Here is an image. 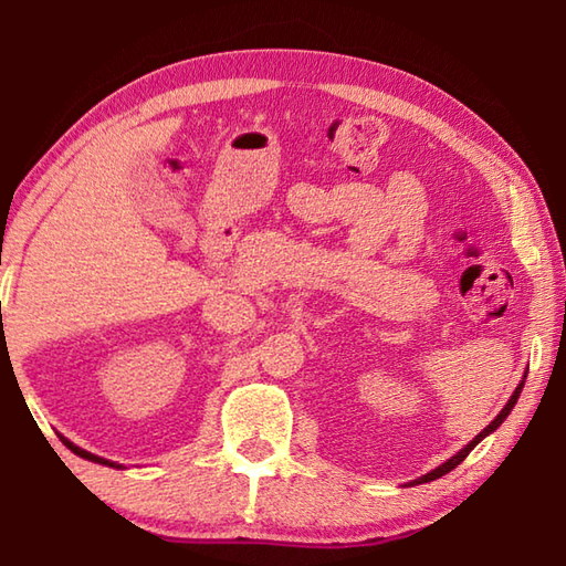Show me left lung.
<instances>
[{
  "mask_svg": "<svg viewBox=\"0 0 566 566\" xmlns=\"http://www.w3.org/2000/svg\"><path fill=\"white\" fill-rule=\"evenodd\" d=\"M522 387H524V379L520 381V387H516L514 389V395L510 397V401H506V405H504V409L500 411V415H496V419L494 421H490V427H484L482 429V432H479L474 439H472V442H469L464 449H459V452L452 457V459H447V462L444 464H439L437 469H432V472H429V474H424V476H419V479H415V482H409V484H424V482H432V479H439V476H444L447 472H452V469L457 467V464H462L464 462V459H467V454L469 452H472V449L479 444V442H482V439L484 437H490L492 432H494V429L496 427H500L502 424V421L506 419V417H510V411L514 409V405H516V399H520V395H522Z\"/></svg>",
  "mask_w": 566,
  "mask_h": 566,
  "instance_id": "obj_1",
  "label": "left lung"
}]
</instances>
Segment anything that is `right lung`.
I'll list each match as a JSON object with an SVG mask.
<instances>
[{
  "label": "right lung",
  "mask_w": 566,
  "mask_h": 566,
  "mask_svg": "<svg viewBox=\"0 0 566 566\" xmlns=\"http://www.w3.org/2000/svg\"><path fill=\"white\" fill-rule=\"evenodd\" d=\"M62 442L72 449V452L76 454V457H82V459H90V462H97V464H107V467H114V469H122V464H117V462H109V459H102V457H97V454H92V452H84L82 447H76V444H72L70 439H64V437H60Z\"/></svg>",
  "instance_id": "right-lung-1"
}]
</instances>
